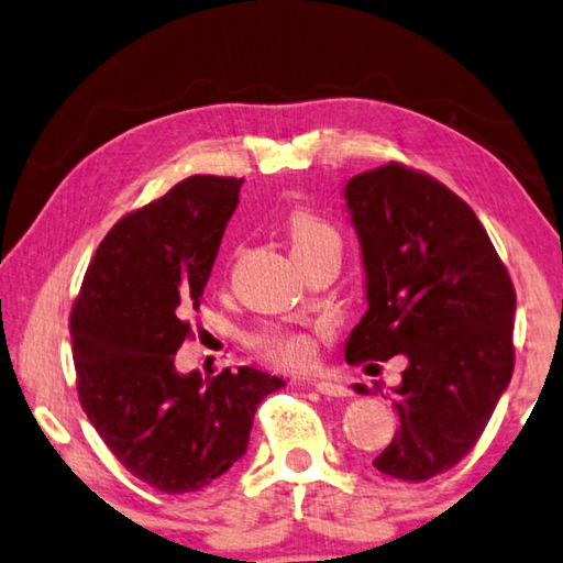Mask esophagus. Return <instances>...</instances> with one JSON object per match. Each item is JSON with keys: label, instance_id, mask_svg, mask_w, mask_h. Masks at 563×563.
I'll return each mask as SVG.
<instances>
[{"label": "esophagus", "instance_id": "1", "mask_svg": "<svg viewBox=\"0 0 563 563\" xmlns=\"http://www.w3.org/2000/svg\"><path fill=\"white\" fill-rule=\"evenodd\" d=\"M312 387H316L318 393L325 395V397H350V387L340 385V383H330V379H320V383H312Z\"/></svg>", "mask_w": 563, "mask_h": 563}]
</instances>
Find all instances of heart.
Segmentation results:
<instances>
[{"mask_svg":"<svg viewBox=\"0 0 563 563\" xmlns=\"http://www.w3.org/2000/svg\"><path fill=\"white\" fill-rule=\"evenodd\" d=\"M285 235L290 241L295 261L325 251V247H338L340 251L338 228L308 206H298L288 213V218H285ZM251 345L263 360L278 367H305L316 357V345L300 330L265 328L255 332Z\"/></svg>","mask_w":563,"mask_h":563,"instance_id":"1","label":"heart"}]
</instances>
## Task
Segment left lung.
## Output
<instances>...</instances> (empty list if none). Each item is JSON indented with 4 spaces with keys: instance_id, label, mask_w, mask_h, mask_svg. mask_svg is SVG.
<instances>
[{
    "instance_id": "left-lung-1",
    "label": "left lung",
    "mask_w": 563,
    "mask_h": 563,
    "mask_svg": "<svg viewBox=\"0 0 563 563\" xmlns=\"http://www.w3.org/2000/svg\"><path fill=\"white\" fill-rule=\"evenodd\" d=\"M345 198L367 275L345 357L405 360L399 430L373 464L432 479L474 450L509 385L517 292L479 218L437 178L389 161L352 176Z\"/></svg>"
}]
</instances>
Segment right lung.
Here are the masks:
<instances>
[{"instance_id":"obj_1","label":"right lung","mask_w":563,"mask_h":563,"mask_svg":"<svg viewBox=\"0 0 563 563\" xmlns=\"http://www.w3.org/2000/svg\"><path fill=\"white\" fill-rule=\"evenodd\" d=\"M243 178L190 176L121 218L76 295L69 330L84 412L111 454L164 494L198 492L241 460L253 415L285 383L255 367L178 375Z\"/></svg>"}]
</instances>
